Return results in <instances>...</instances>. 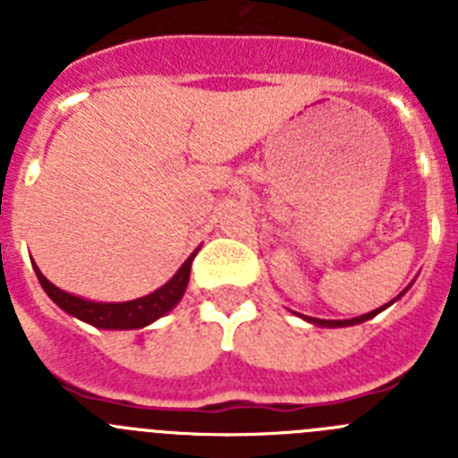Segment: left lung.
Returning a JSON list of instances; mask_svg holds the SVG:
<instances>
[{"mask_svg":"<svg viewBox=\"0 0 458 458\" xmlns=\"http://www.w3.org/2000/svg\"><path fill=\"white\" fill-rule=\"evenodd\" d=\"M406 291H408V289H406ZM406 291H402V293L396 295L394 301H390V302H387V305L378 307V310H374V311H367V314H362V317H355V318H344V321H327V318H311V317H302V314H298V317H301L302 321L311 323V326H318V327H349V326H358V323H365V321H369V318H374L376 314H380V311L386 310V307H390L392 302H396V301H399V298H402V295L406 293Z\"/></svg>","mask_w":458,"mask_h":458,"instance_id":"obj_1","label":"left lung"}]
</instances>
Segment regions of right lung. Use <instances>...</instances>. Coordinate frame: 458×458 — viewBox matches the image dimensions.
Listing matches in <instances>:
<instances>
[{
	"mask_svg": "<svg viewBox=\"0 0 458 458\" xmlns=\"http://www.w3.org/2000/svg\"><path fill=\"white\" fill-rule=\"evenodd\" d=\"M192 252L185 264L176 270L167 284H163L160 289H156L153 293L141 295L135 301L128 302H96L87 301V298H80V295H72L68 291H62L59 286H55L46 275L40 273L38 266L34 264L36 277H38L40 286L50 295V301L55 305L62 307L66 314L80 318V321L89 323L93 327H103V330H137V327H147L153 321H157L160 317L169 314L174 307L179 305V301L183 298L185 289H188L190 282V268H192Z\"/></svg>",
	"mask_w": 458,
	"mask_h": 458,
	"instance_id": "right-lung-1",
	"label": "right lung"
}]
</instances>
